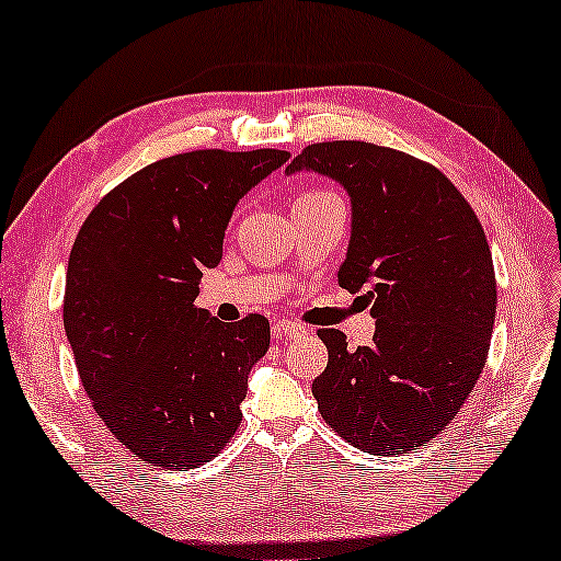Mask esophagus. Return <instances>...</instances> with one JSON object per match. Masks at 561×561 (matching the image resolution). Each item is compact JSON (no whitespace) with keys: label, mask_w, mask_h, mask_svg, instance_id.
I'll list each match as a JSON object with an SVG mask.
<instances>
[{"label":"esophagus","mask_w":561,"mask_h":561,"mask_svg":"<svg viewBox=\"0 0 561 561\" xmlns=\"http://www.w3.org/2000/svg\"><path fill=\"white\" fill-rule=\"evenodd\" d=\"M272 334H274V340H289V336L307 334V327L289 322V319H279V322L272 324Z\"/></svg>","instance_id":"1"}]
</instances>
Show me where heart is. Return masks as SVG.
I'll return each instance as SVG.
<instances>
[{
    "mask_svg": "<svg viewBox=\"0 0 561 561\" xmlns=\"http://www.w3.org/2000/svg\"><path fill=\"white\" fill-rule=\"evenodd\" d=\"M327 194H334V192H329V190H307V192H301V194H299L297 202H301V199H317V197H327Z\"/></svg>",
    "mask_w": 561,
    "mask_h": 561,
    "instance_id": "1",
    "label": "heart"
}]
</instances>
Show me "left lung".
Here are the masks:
<instances>
[{
  "label": "left lung",
  "instance_id": "left-lung-1",
  "mask_svg": "<svg viewBox=\"0 0 561 561\" xmlns=\"http://www.w3.org/2000/svg\"><path fill=\"white\" fill-rule=\"evenodd\" d=\"M314 169L352 197V239L340 287L367 289L369 346L350 350L319 329L327 369L319 414L352 447L407 455L455 420L482 375L496 314V279L482 221L437 167L371 141H317L287 174Z\"/></svg>",
  "mask_w": 561,
  "mask_h": 561
}]
</instances>
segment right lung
Returning a JSON list of instances; mask_svg holds the SVG:
<instances>
[{
    "instance_id": "right-lung-1",
    "label": "right lung",
    "mask_w": 561,
    "mask_h": 561,
    "mask_svg": "<svg viewBox=\"0 0 561 561\" xmlns=\"http://www.w3.org/2000/svg\"><path fill=\"white\" fill-rule=\"evenodd\" d=\"M282 149H194L147 164L89 211L67 266L65 329L106 430L145 465L199 467L237 434L270 319L219 322L194 305L237 202Z\"/></svg>"
}]
</instances>
